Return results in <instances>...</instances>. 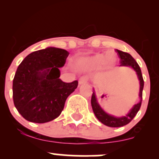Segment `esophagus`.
<instances>
[{
    "mask_svg": "<svg viewBox=\"0 0 159 159\" xmlns=\"http://www.w3.org/2000/svg\"><path fill=\"white\" fill-rule=\"evenodd\" d=\"M87 81H88V78L87 77V76H82L79 78V80H78V83H79V84H83L84 83H87Z\"/></svg>",
    "mask_w": 159,
    "mask_h": 159,
    "instance_id": "1",
    "label": "esophagus"
}]
</instances>
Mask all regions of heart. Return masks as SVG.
Returning a JSON list of instances; mask_svg holds the SVG:
<instances>
[{
  "instance_id": "1",
  "label": "heart",
  "mask_w": 159,
  "mask_h": 159,
  "mask_svg": "<svg viewBox=\"0 0 159 159\" xmlns=\"http://www.w3.org/2000/svg\"><path fill=\"white\" fill-rule=\"evenodd\" d=\"M111 56H113V59L112 60L110 59V57ZM114 60H115V56L112 55L111 54H108L106 57L104 55V54H96V56H94L93 57L91 58L90 63L93 66H98L102 65L105 61L113 62Z\"/></svg>"
}]
</instances>
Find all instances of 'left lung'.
I'll use <instances>...</instances> for the list:
<instances>
[{"mask_svg":"<svg viewBox=\"0 0 159 159\" xmlns=\"http://www.w3.org/2000/svg\"><path fill=\"white\" fill-rule=\"evenodd\" d=\"M115 52L117 53V55L120 59V66H126L132 67V68H133L135 70L137 74H138L140 84L139 94L140 97V102L136 104V105L133 107L132 110L130 111V112H129L126 116H123V117H115V116H111V115L106 114V113L101 108V107H100L99 105L98 104L97 100H96V95H95L94 93H93L92 97H91V105H92L93 111L95 115H96L97 119L99 120L102 123H103L104 125L109 127H121L130 123V122L134 119V116H136L138 111L140 110L142 102V96H143L144 81L143 76H142L141 70H140L139 65L138 64V63L135 61V60L127 52H122V51L118 50V49H115Z\"/></svg>","mask_w":159,"mask_h":159,"instance_id":"8db88e82","label":"left lung"}]
</instances>
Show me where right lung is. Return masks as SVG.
<instances>
[{
  "mask_svg": "<svg viewBox=\"0 0 159 159\" xmlns=\"http://www.w3.org/2000/svg\"><path fill=\"white\" fill-rule=\"evenodd\" d=\"M69 53L64 49L47 48L28 54L20 63L12 82L15 107L27 121L44 123L60 116L68 96L78 81L63 82L59 68Z\"/></svg>",
  "mask_w": 159,
  "mask_h": 159,
  "instance_id": "right-lung-1",
  "label": "right lung"
}]
</instances>
